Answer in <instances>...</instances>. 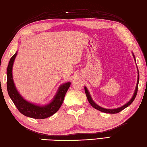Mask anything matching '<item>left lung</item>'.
<instances>
[{
    "label": "left lung",
    "mask_w": 147,
    "mask_h": 147,
    "mask_svg": "<svg viewBox=\"0 0 147 147\" xmlns=\"http://www.w3.org/2000/svg\"><path fill=\"white\" fill-rule=\"evenodd\" d=\"M133 57H134V58H135V56H134V55H133ZM138 81H137V85H136V90H135V93H134L132 98L127 103V104H126L125 105H123V106H122V107H121L119 108L114 109H104V108H102L101 107H100V106H98V105H96L95 103L93 101V100L92 99L91 96H90V93H88V90H87L86 87H85V93H86L87 99H88L89 103L90 104H91V105L93 107H94L95 109H97V110H98L100 111L103 112H105V113H109V114H116V113H118V112H119L121 111H123V109L126 108L127 107H128V106L134 101V100H135L136 96V94H137V92H138V83H139V73L138 74Z\"/></svg>",
    "instance_id": "left-lung-1"
}]
</instances>
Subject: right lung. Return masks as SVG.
<instances>
[{"label": "right lung", "mask_w": 147, "mask_h": 147, "mask_svg": "<svg viewBox=\"0 0 147 147\" xmlns=\"http://www.w3.org/2000/svg\"><path fill=\"white\" fill-rule=\"evenodd\" d=\"M17 52L11 58L9 62L7 69V89L8 94L18 110L22 114L34 119H45L53 114L61 107L64 101V96L71 85L70 82H67L61 86L57 94L51 103L45 106H38L25 100L17 91L14 86L12 79V65L14 61Z\"/></svg>", "instance_id": "right-lung-1"}]
</instances>
